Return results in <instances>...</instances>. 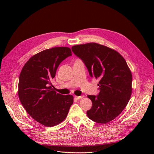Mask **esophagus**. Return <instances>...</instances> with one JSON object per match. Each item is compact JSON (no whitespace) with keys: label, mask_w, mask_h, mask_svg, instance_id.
Masks as SVG:
<instances>
[{"label":"esophagus","mask_w":154,"mask_h":154,"mask_svg":"<svg viewBox=\"0 0 154 154\" xmlns=\"http://www.w3.org/2000/svg\"><path fill=\"white\" fill-rule=\"evenodd\" d=\"M84 97V95H81V96H75V98L77 99V100H80L82 98Z\"/></svg>","instance_id":"34e87169"}]
</instances>
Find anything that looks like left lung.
<instances>
[{"label":"left lung","mask_w":154,"mask_h":154,"mask_svg":"<svg viewBox=\"0 0 154 154\" xmlns=\"http://www.w3.org/2000/svg\"><path fill=\"white\" fill-rule=\"evenodd\" d=\"M72 51L90 76L99 80V94L87 96L92 102L88 117L97 123L109 122L123 111L131 96L132 76L125 60L116 51L97 43L74 45Z\"/></svg>","instance_id":"8db88e82"}]
</instances>
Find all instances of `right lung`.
Here are the masks:
<instances>
[{"mask_svg": "<svg viewBox=\"0 0 154 154\" xmlns=\"http://www.w3.org/2000/svg\"><path fill=\"white\" fill-rule=\"evenodd\" d=\"M72 55L70 48L57 47L40 52L29 59L19 79L18 95L28 114L46 127L58 125L67 117L74 102L72 95L57 93L51 80L60 63Z\"/></svg>", "mask_w": 154, "mask_h": 154, "instance_id": "1", "label": "right lung"}]
</instances>
